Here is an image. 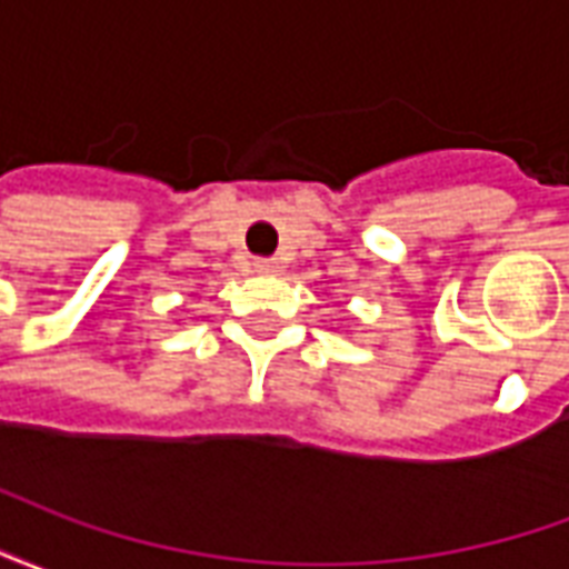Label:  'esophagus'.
Instances as JSON below:
<instances>
[{"label": "esophagus", "instance_id": "esophagus-1", "mask_svg": "<svg viewBox=\"0 0 569 569\" xmlns=\"http://www.w3.org/2000/svg\"><path fill=\"white\" fill-rule=\"evenodd\" d=\"M252 268H256V273H273L277 271V261L256 259V264H252Z\"/></svg>", "mask_w": 569, "mask_h": 569}]
</instances>
